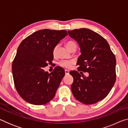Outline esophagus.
<instances>
[{
  "instance_id": "34e87169",
  "label": "esophagus",
  "mask_w": 128,
  "mask_h": 128,
  "mask_svg": "<svg viewBox=\"0 0 128 128\" xmlns=\"http://www.w3.org/2000/svg\"><path fill=\"white\" fill-rule=\"evenodd\" d=\"M69 70H66H66H65V73H66V75H68V74H69Z\"/></svg>"
}]
</instances>
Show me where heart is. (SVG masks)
Returning a JSON list of instances; mask_svg holds the SVG:
<instances>
[{
  "instance_id": "obj_1",
  "label": "heart",
  "mask_w": 128,
  "mask_h": 128,
  "mask_svg": "<svg viewBox=\"0 0 128 128\" xmlns=\"http://www.w3.org/2000/svg\"><path fill=\"white\" fill-rule=\"evenodd\" d=\"M66 48L68 49V50H70V48H73V47H75V48H76V46H77L76 43L73 42V41H68V42H67L66 44ZM56 50H57V46L55 47V48H54L53 53L54 54H55ZM72 64H73V62L67 61V60H62V61L60 62H59V65L60 66L64 67V68H68L69 67H70V66H72Z\"/></svg>"
}]
</instances>
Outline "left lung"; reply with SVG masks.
<instances>
[{
	"label": "left lung",
	"mask_w": 128,
	"mask_h": 128,
	"mask_svg": "<svg viewBox=\"0 0 128 128\" xmlns=\"http://www.w3.org/2000/svg\"><path fill=\"white\" fill-rule=\"evenodd\" d=\"M68 32L80 48L78 70L88 73V77L76 70L69 73L73 77V95L85 104L96 103L107 96L115 83V56L107 41L92 30L81 28Z\"/></svg>",
	"instance_id": "left-lung-1"
}]
</instances>
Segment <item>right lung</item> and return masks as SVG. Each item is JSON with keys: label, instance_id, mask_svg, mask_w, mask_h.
<instances>
[{"label": "right lung", "instance_id": "add662e5", "mask_svg": "<svg viewBox=\"0 0 128 128\" xmlns=\"http://www.w3.org/2000/svg\"><path fill=\"white\" fill-rule=\"evenodd\" d=\"M66 36V30L42 29L28 36L19 45L12 71L17 92L27 102L43 105L55 96L64 70L57 67L49 74L43 68L53 60L54 48Z\"/></svg>", "mask_w": 128, "mask_h": 128}]
</instances>
